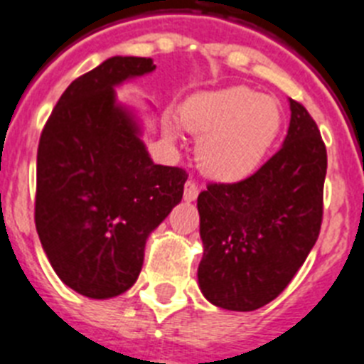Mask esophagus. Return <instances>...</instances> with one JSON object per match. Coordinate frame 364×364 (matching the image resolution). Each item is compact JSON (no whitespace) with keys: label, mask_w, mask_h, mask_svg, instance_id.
Wrapping results in <instances>:
<instances>
[{"label":"esophagus","mask_w":364,"mask_h":364,"mask_svg":"<svg viewBox=\"0 0 364 364\" xmlns=\"http://www.w3.org/2000/svg\"><path fill=\"white\" fill-rule=\"evenodd\" d=\"M198 194H200V186H198V183L188 179V181L185 183V200L194 201L196 198H198Z\"/></svg>","instance_id":"1"}]
</instances>
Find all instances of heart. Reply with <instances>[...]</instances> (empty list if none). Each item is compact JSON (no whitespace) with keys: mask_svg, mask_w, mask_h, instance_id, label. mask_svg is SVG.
Returning a JSON list of instances; mask_svg holds the SVG:
<instances>
[{"mask_svg":"<svg viewBox=\"0 0 364 364\" xmlns=\"http://www.w3.org/2000/svg\"><path fill=\"white\" fill-rule=\"evenodd\" d=\"M181 119L201 137L198 161L203 172L221 181L249 176L282 126L277 100L243 86L198 95L183 107Z\"/></svg>","mask_w":364,"mask_h":364,"instance_id":"heart-1","label":"heart"}]
</instances>
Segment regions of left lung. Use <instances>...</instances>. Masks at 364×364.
I'll list each match as a JSON object with an SVG mask.
<instances>
[{
    "label": "left lung",
    "instance_id": "1",
    "mask_svg": "<svg viewBox=\"0 0 364 364\" xmlns=\"http://www.w3.org/2000/svg\"><path fill=\"white\" fill-rule=\"evenodd\" d=\"M282 148L236 183H208L198 196L201 293L230 311L269 304L291 282L321 232L328 156L317 124L289 99Z\"/></svg>",
    "mask_w": 364,
    "mask_h": 364
}]
</instances>
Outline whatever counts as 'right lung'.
<instances>
[{
	"label": "right lung",
	"mask_w": 364,
	"mask_h": 364,
	"mask_svg": "<svg viewBox=\"0 0 364 364\" xmlns=\"http://www.w3.org/2000/svg\"><path fill=\"white\" fill-rule=\"evenodd\" d=\"M113 56L69 84L40 135L34 223L60 280L90 299L134 286L151 230L183 198L188 173L156 164L113 87L154 71Z\"/></svg>",
	"instance_id": "right-lung-1"
}]
</instances>
